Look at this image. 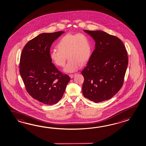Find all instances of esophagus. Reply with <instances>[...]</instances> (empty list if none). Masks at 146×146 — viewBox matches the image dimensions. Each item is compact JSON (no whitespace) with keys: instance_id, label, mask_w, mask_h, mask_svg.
Masks as SVG:
<instances>
[{"instance_id":"34e87169","label":"esophagus","mask_w":146,"mask_h":146,"mask_svg":"<svg viewBox=\"0 0 146 146\" xmlns=\"http://www.w3.org/2000/svg\"><path fill=\"white\" fill-rule=\"evenodd\" d=\"M75 75H76V74H71L69 75V76L71 78H74V76Z\"/></svg>"}]
</instances>
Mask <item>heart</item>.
<instances>
[{"label": "heart", "instance_id": "1", "mask_svg": "<svg viewBox=\"0 0 146 146\" xmlns=\"http://www.w3.org/2000/svg\"><path fill=\"white\" fill-rule=\"evenodd\" d=\"M57 50L50 51L49 57L52 62L59 67L65 66L66 56L68 61L64 68L66 72H73L80 68V63L89 60L92 46L89 36L85 34L68 33L56 44Z\"/></svg>", "mask_w": 146, "mask_h": 146}]
</instances>
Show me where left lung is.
Returning <instances> with one entry per match:
<instances>
[{"label":"left lung","instance_id":"left-lung-1","mask_svg":"<svg viewBox=\"0 0 146 146\" xmlns=\"http://www.w3.org/2000/svg\"><path fill=\"white\" fill-rule=\"evenodd\" d=\"M95 41L87 66L82 71V91L96 103L110 99L121 88L128 65V56L121 39L102 31L84 30Z\"/></svg>","mask_w":146,"mask_h":146}]
</instances>
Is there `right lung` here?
Returning a JSON list of instances; mask_svg holds the SVG:
<instances>
[{"instance_id":"obj_1","label":"right lung","mask_w":146,"mask_h":146,"mask_svg":"<svg viewBox=\"0 0 146 146\" xmlns=\"http://www.w3.org/2000/svg\"><path fill=\"white\" fill-rule=\"evenodd\" d=\"M64 33H42L27 42L22 51L19 69L27 92L44 104H57L70 80L49 57L51 46Z\"/></svg>"}]
</instances>
